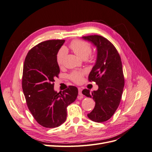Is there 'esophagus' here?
Masks as SVG:
<instances>
[{
  "label": "esophagus",
  "mask_w": 152,
  "mask_h": 152,
  "mask_svg": "<svg viewBox=\"0 0 152 152\" xmlns=\"http://www.w3.org/2000/svg\"><path fill=\"white\" fill-rule=\"evenodd\" d=\"M78 90H79V94L80 96H82V89L80 88V87H79V88L78 89Z\"/></svg>",
  "instance_id": "obj_1"
}]
</instances>
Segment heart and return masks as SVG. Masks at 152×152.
Masks as SVG:
<instances>
[{"label": "heart", "mask_w": 152, "mask_h": 152, "mask_svg": "<svg viewBox=\"0 0 152 152\" xmlns=\"http://www.w3.org/2000/svg\"><path fill=\"white\" fill-rule=\"evenodd\" d=\"M70 49L74 52L77 56L82 59H86L89 57L91 53V45L85 41L81 40H74L70 44ZM66 49L62 47L58 50L56 54V62L59 66L63 65L64 59L66 54ZM84 71H73L70 75L69 78L75 83H80L82 80V77L84 74Z\"/></svg>", "instance_id": "heart-1"}]
</instances>
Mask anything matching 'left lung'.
Instances as JSON below:
<instances>
[{
  "mask_svg": "<svg viewBox=\"0 0 152 152\" xmlns=\"http://www.w3.org/2000/svg\"><path fill=\"white\" fill-rule=\"evenodd\" d=\"M82 39L93 43L97 49V58L89 80L95 82L98 89L90 93L86 89L82 92L96 103L87 117L94 122H103L113 116L121 100L124 86L121 59L114 45L103 37L94 35Z\"/></svg>",
  "mask_w": 152,
  "mask_h": 152,
  "instance_id": "8db88e82",
  "label": "left lung"
}]
</instances>
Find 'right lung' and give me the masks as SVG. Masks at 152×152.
I'll return each instance as SVG.
<instances>
[{
	"mask_svg": "<svg viewBox=\"0 0 152 152\" xmlns=\"http://www.w3.org/2000/svg\"><path fill=\"white\" fill-rule=\"evenodd\" d=\"M65 40H49L36 45L27 54L23 70L22 89L26 104L35 121L46 128L58 127L66 119V108L74 102L78 89L69 86L57 93L54 79L59 67L56 54Z\"/></svg>",
	"mask_w": 152,
	"mask_h": 152,
	"instance_id": "add662e5",
	"label": "right lung"
}]
</instances>
